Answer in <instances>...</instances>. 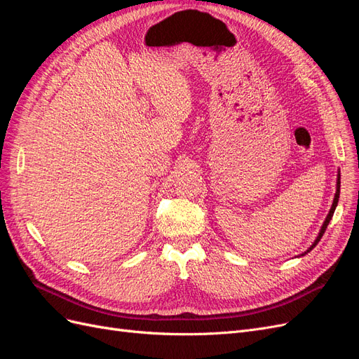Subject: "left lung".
<instances>
[{
    "mask_svg": "<svg viewBox=\"0 0 359 359\" xmlns=\"http://www.w3.org/2000/svg\"><path fill=\"white\" fill-rule=\"evenodd\" d=\"M339 198H340V175H339V181H337V191H335V196H334V202H332V206H331V210H330V214H328L327 220H325V223H323V226H322V229H320V232H319V236L316 238V241H314V244L310 247V250L320 241L322 235L325 233V231H327V227H328V224H330V222H331V219H332V215H334L335 206H337V203H339ZM310 250H309V252H310Z\"/></svg>",
    "mask_w": 359,
    "mask_h": 359,
    "instance_id": "1",
    "label": "left lung"
}]
</instances>
